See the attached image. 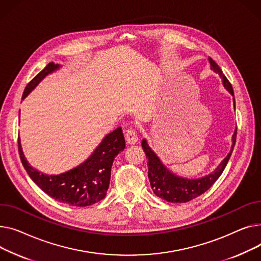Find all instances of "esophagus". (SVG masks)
Returning <instances> with one entry per match:
<instances>
[{
  "mask_svg": "<svg viewBox=\"0 0 261 261\" xmlns=\"http://www.w3.org/2000/svg\"><path fill=\"white\" fill-rule=\"evenodd\" d=\"M125 140H126V143L128 145H133V144H136L137 141H138V136L136 134V132L132 128L127 129L126 130V134H125Z\"/></svg>",
  "mask_w": 261,
  "mask_h": 261,
  "instance_id": "obj_1",
  "label": "esophagus"
}]
</instances>
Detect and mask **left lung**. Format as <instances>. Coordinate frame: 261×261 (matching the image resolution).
<instances>
[{"label":"left lung","mask_w":261,"mask_h":261,"mask_svg":"<svg viewBox=\"0 0 261 261\" xmlns=\"http://www.w3.org/2000/svg\"><path fill=\"white\" fill-rule=\"evenodd\" d=\"M208 62L211 65V69L220 75V78L222 79V85L232 95L235 110V97L231 83L225 78V75L223 74L222 70L215 61L212 58H208ZM236 136L237 127L232 136V146L227 156L220 162V164L214 170V172L196 179L183 178L172 173L162 163L161 159L158 157L156 152L151 149V147L148 145L147 140L143 139L141 145L146 155V159L148 160V179L152 192H154L157 197L172 203H185L198 196L202 195L216 182V180L224 171L229 157H231L233 152V148L236 142Z\"/></svg>","instance_id":"8db88e82"}]
</instances>
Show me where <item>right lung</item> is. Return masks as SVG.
Wrapping results in <instances>:
<instances>
[{"label":"right lung","instance_id":"1","mask_svg":"<svg viewBox=\"0 0 261 261\" xmlns=\"http://www.w3.org/2000/svg\"><path fill=\"white\" fill-rule=\"evenodd\" d=\"M61 67L60 64L49 63L27 84L22 100L32 93L46 75ZM124 148V136L121 127H118L106 135L91 155L78 166L59 175H47L39 172L28 163L19 138L20 158L29 177L48 196L71 206H88L102 200L110 187L115 157Z\"/></svg>","mask_w":261,"mask_h":261}]
</instances>
